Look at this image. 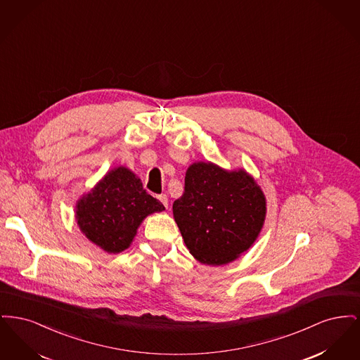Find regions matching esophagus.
Returning <instances> with one entry per match:
<instances>
[{"instance_id": "1", "label": "esophagus", "mask_w": 360, "mask_h": 360, "mask_svg": "<svg viewBox=\"0 0 360 360\" xmlns=\"http://www.w3.org/2000/svg\"><path fill=\"white\" fill-rule=\"evenodd\" d=\"M158 198H159V201H160L163 205L166 206V207H169V198H167L166 194H160Z\"/></svg>"}]
</instances>
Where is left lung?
<instances>
[{
	"mask_svg": "<svg viewBox=\"0 0 360 360\" xmlns=\"http://www.w3.org/2000/svg\"><path fill=\"white\" fill-rule=\"evenodd\" d=\"M172 213L190 254L204 264H226L257 240L266 198L244 170L226 172L210 162L193 163Z\"/></svg>",
	"mask_w": 360,
	"mask_h": 360,
	"instance_id": "1",
	"label": "left lung"
}]
</instances>
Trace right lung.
Instances as JSON below:
<instances>
[{"label": "right lung", "instance_id": "1", "mask_svg": "<svg viewBox=\"0 0 360 360\" xmlns=\"http://www.w3.org/2000/svg\"><path fill=\"white\" fill-rule=\"evenodd\" d=\"M75 219L87 239L109 254L127 250L141 221L163 204L148 194L127 167L108 172L75 206Z\"/></svg>", "mask_w": 360, "mask_h": 360}]
</instances>
